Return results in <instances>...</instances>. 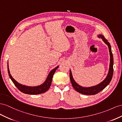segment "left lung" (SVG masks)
<instances>
[{"instance_id": "obj_1", "label": "left lung", "mask_w": 122, "mask_h": 122, "mask_svg": "<svg viewBox=\"0 0 122 122\" xmlns=\"http://www.w3.org/2000/svg\"><path fill=\"white\" fill-rule=\"evenodd\" d=\"M97 36H98V38H101V39H102L103 41L104 42V43H105L106 44H107L108 46V47L109 55H110V64H109V71L106 77L103 81L100 83L99 84H97L95 86L85 87H83L81 85H79L78 83L75 81L74 78H73L71 71L70 69L69 76H70V80H71L72 87L76 92L81 94H83V95H94L99 93L101 91H102V90H103L109 84L112 78L113 73V58L112 51H111V46L109 42H108V40L105 39V38L104 37V36L102 35L99 34Z\"/></svg>"}]
</instances>
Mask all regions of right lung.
Returning <instances> with one entry per match:
<instances>
[{"label": "right lung", "instance_id": "1", "mask_svg": "<svg viewBox=\"0 0 122 122\" xmlns=\"http://www.w3.org/2000/svg\"><path fill=\"white\" fill-rule=\"evenodd\" d=\"M59 67V66H57L55 68L53 69L48 74L47 78L45 81L40 85H38L36 86H29L24 85L20 84V83L17 82L13 78V76L10 74V72L9 68V64L8 63V71L9 73V75L10 78L13 82L14 84L16 86V87L18 88L20 92H22L28 94V95H38L46 92L50 88L51 85V83L53 79V76L55 72L56 69Z\"/></svg>", "mask_w": 122, "mask_h": 122}]
</instances>
